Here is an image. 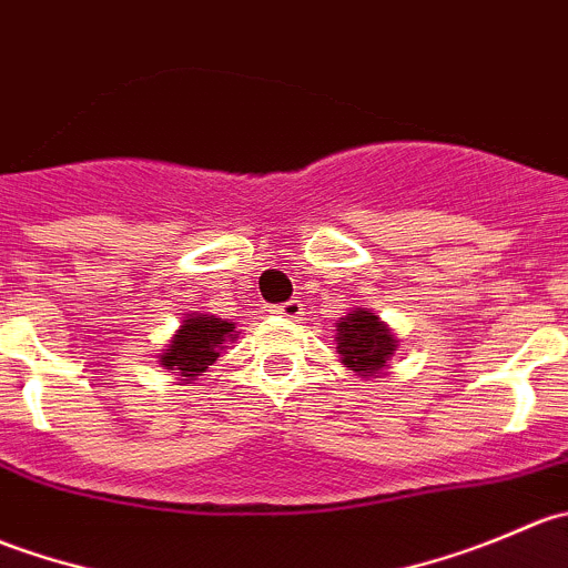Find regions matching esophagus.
<instances>
[{
  "mask_svg": "<svg viewBox=\"0 0 568 568\" xmlns=\"http://www.w3.org/2000/svg\"><path fill=\"white\" fill-rule=\"evenodd\" d=\"M277 313L283 318H300L302 313H305V305H302L300 300H288V302H283V305L277 307Z\"/></svg>",
  "mask_w": 568,
  "mask_h": 568,
  "instance_id": "1",
  "label": "esophagus"
}]
</instances>
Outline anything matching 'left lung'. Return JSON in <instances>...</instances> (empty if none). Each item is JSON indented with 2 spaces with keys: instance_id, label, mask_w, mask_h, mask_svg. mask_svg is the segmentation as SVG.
I'll list each match as a JSON object with an SVG mask.
<instances>
[{
  "instance_id": "left-lung-1",
  "label": "left lung",
  "mask_w": 568,
  "mask_h": 568,
  "mask_svg": "<svg viewBox=\"0 0 568 568\" xmlns=\"http://www.w3.org/2000/svg\"><path fill=\"white\" fill-rule=\"evenodd\" d=\"M398 341L393 337L390 326L368 307H357L346 318L337 321V354L343 365L363 376L379 374L393 357Z\"/></svg>"
}]
</instances>
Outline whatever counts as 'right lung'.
Wrapping results in <instances>:
<instances>
[{
  "instance_id": "obj_1",
  "label": "right lung",
  "mask_w": 568,
  "mask_h": 568,
  "mask_svg": "<svg viewBox=\"0 0 568 568\" xmlns=\"http://www.w3.org/2000/svg\"><path fill=\"white\" fill-rule=\"evenodd\" d=\"M236 324L222 321L214 316H186L181 329L175 332L173 341L162 352L159 363L170 371V374L183 376V382H192L194 376L205 374L209 365L216 363L222 343L233 337Z\"/></svg>"
}]
</instances>
